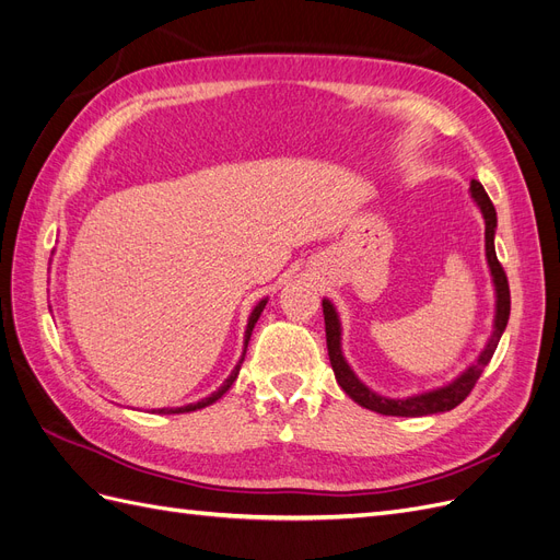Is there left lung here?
I'll return each mask as SVG.
<instances>
[{
	"label": "left lung",
	"mask_w": 560,
	"mask_h": 560,
	"mask_svg": "<svg viewBox=\"0 0 560 560\" xmlns=\"http://www.w3.org/2000/svg\"><path fill=\"white\" fill-rule=\"evenodd\" d=\"M470 192H472L475 202L483 215V223H486V260H489L493 285H495V318H493V332H491L489 341H486V347L475 363L463 374H458L451 384L435 388V390H428V393L411 395V398H384V395L374 393L372 388H368L363 382H360L355 372L349 368L345 353H341V323H339L337 310L330 300H323L326 341H328V355H330L335 378L341 386V390H345L349 398L353 402H358L360 407L372 409L376 413H384V417H428V413L448 411V409L458 407L467 398V395H470L483 368L491 363V358L498 349V341H500L504 328H508V320H510V283H508V275H504V269L495 256V244H493L495 228H498L495 207L489 200V195H486L483 186L479 182H475V178L470 182Z\"/></svg>",
	"instance_id": "obj_1"
}]
</instances>
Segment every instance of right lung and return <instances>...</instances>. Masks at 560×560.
<instances>
[{
	"label": "right lung",
	"instance_id": "obj_1",
	"mask_svg": "<svg viewBox=\"0 0 560 560\" xmlns=\"http://www.w3.org/2000/svg\"><path fill=\"white\" fill-rule=\"evenodd\" d=\"M265 304H267V298H265V300H260V302L254 306V312H250V316H248V326H246V335H244V353H246V347H248L250 332H254L256 323H258V318H260V314H262V310H265ZM242 363H244V355L240 358V363L234 365V370L230 372V376L225 378L223 386H221L219 390H213V393L209 395V398H205V400H200V402L186 405V407H176V409H158V413H186V411H195V409H202V407H209V405H213L215 400L223 398V395L230 390V386L234 384V378H237V374H240V368H242Z\"/></svg>",
	"mask_w": 560,
	"mask_h": 560
}]
</instances>
